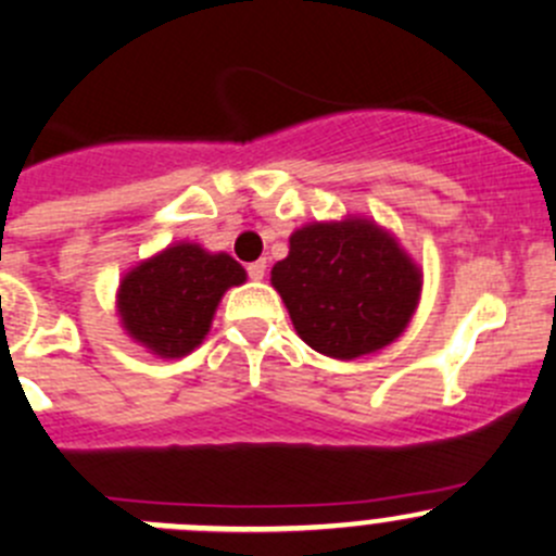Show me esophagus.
<instances>
[{
  "label": "esophagus",
  "mask_w": 556,
  "mask_h": 556,
  "mask_svg": "<svg viewBox=\"0 0 556 556\" xmlns=\"http://www.w3.org/2000/svg\"><path fill=\"white\" fill-rule=\"evenodd\" d=\"M247 274H250V279H255V282H261L263 277H266V261H255L247 266Z\"/></svg>",
  "instance_id": "obj_1"
}]
</instances>
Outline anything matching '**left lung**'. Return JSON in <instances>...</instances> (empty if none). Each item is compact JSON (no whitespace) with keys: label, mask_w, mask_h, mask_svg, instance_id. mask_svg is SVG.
Wrapping results in <instances>:
<instances>
[{"label":"left lung","mask_w":556,"mask_h":556,"mask_svg":"<svg viewBox=\"0 0 556 556\" xmlns=\"http://www.w3.org/2000/svg\"><path fill=\"white\" fill-rule=\"evenodd\" d=\"M271 288L312 350L353 361L402 337L421 301L424 271L391 230L348 214L293 230Z\"/></svg>","instance_id":"obj_1"}]
</instances>
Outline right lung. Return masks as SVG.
<instances>
[{"instance_id":"1","label":"right lung","mask_w":556,"mask_h":556,"mask_svg":"<svg viewBox=\"0 0 556 556\" xmlns=\"http://www.w3.org/2000/svg\"><path fill=\"white\" fill-rule=\"evenodd\" d=\"M244 282L247 271L228 252L176 241L118 279V323L157 358H185L206 339L223 295Z\"/></svg>"}]
</instances>
